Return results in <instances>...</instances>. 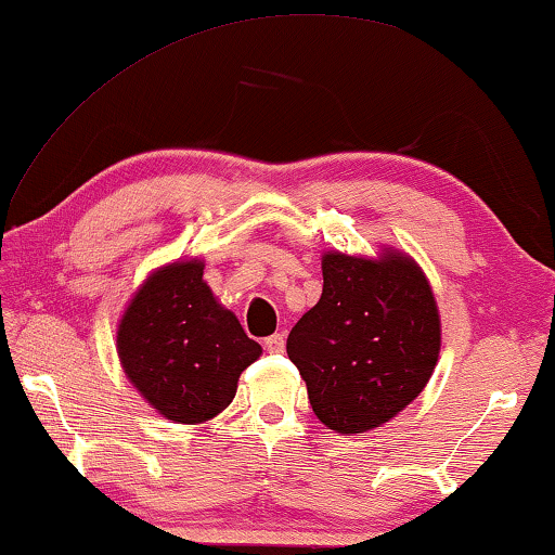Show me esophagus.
I'll list each match as a JSON object with an SVG mask.
<instances>
[{"label":"esophagus","instance_id":"1","mask_svg":"<svg viewBox=\"0 0 555 555\" xmlns=\"http://www.w3.org/2000/svg\"><path fill=\"white\" fill-rule=\"evenodd\" d=\"M263 346H267L269 353H284L286 340H284V336H281V333H274V336H269L267 340H263Z\"/></svg>","mask_w":555,"mask_h":555}]
</instances>
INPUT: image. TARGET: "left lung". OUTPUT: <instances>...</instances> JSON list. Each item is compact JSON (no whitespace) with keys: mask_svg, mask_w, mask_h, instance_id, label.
Masks as SVG:
<instances>
[{"mask_svg":"<svg viewBox=\"0 0 555 555\" xmlns=\"http://www.w3.org/2000/svg\"><path fill=\"white\" fill-rule=\"evenodd\" d=\"M286 353L325 427L367 433L417 398L439 356V313L425 274L402 254L323 257V294Z\"/></svg>","mask_w":555,"mask_h":555,"instance_id":"obj_1","label":"left lung"}]
</instances>
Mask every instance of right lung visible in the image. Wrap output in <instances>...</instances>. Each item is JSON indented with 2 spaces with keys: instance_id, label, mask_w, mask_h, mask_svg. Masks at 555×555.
Instances as JSON below:
<instances>
[{
  "instance_id": "1",
  "label": "right lung",
  "mask_w": 555,
  "mask_h": 555,
  "mask_svg": "<svg viewBox=\"0 0 555 555\" xmlns=\"http://www.w3.org/2000/svg\"><path fill=\"white\" fill-rule=\"evenodd\" d=\"M205 263H170L145 281L118 328L130 383L167 420L195 425L232 402L244 367L261 356L205 284Z\"/></svg>"
}]
</instances>
